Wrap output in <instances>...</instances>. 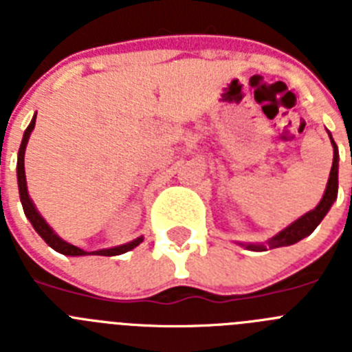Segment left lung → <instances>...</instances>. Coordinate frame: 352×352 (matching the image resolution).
Wrapping results in <instances>:
<instances>
[{
  "instance_id": "obj_1",
  "label": "left lung",
  "mask_w": 352,
  "mask_h": 352,
  "mask_svg": "<svg viewBox=\"0 0 352 352\" xmlns=\"http://www.w3.org/2000/svg\"><path fill=\"white\" fill-rule=\"evenodd\" d=\"M329 139H331V146H333V164H331V170H329V179L328 185H326L324 195H322L321 203L317 204L312 211L305 213L303 217L292 222L291 226H287L285 229H282L276 236H273L272 239H268V247L270 248H278V247H289V245L298 243L300 239L307 238L314 232L321 220L324 219L326 213L329 211V208L333 206V203L337 201L338 195V148L335 144L331 133H329ZM248 250L254 252H264L266 250V245H245Z\"/></svg>"
}]
</instances>
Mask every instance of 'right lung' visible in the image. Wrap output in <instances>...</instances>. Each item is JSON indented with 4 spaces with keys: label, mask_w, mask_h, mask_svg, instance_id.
<instances>
[{
    "label": "right lung",
    "mask_w": 352,
    "mask_h": 352,
    "mask_svg": "<svg viewBox=\"0 0 352 352\" xmlns=\"http://www.w3.org/2000/svg\"><path fill=\"white\" fill-rule=\"evenodd\" d=\"M35 120H36V114L33 116L31 123L28 125V129L24 130V135H23V142H21V148H19V155H17V183H19V195H21V203H23V210L24 214L28 217V220L31 222L33 229L42 236V239L45 243L49 245L51 248H54L56 252H60L63 256H120V254H125V252L132 250V248L138 247L139 243H142V236L135 238L133 241H129L125 245H120V247H113V248H102V250H96V252H86L82 248L76 247V245L67 243L65 239H61L60 236L56 234L54 231L51 229L45 220L42 219V214L36 211L35 204L33 201L30 199V194H28V186H26V174H24V151H26V144L30 141V135L35 129Z\"/></svg>",
    "instance_id": "right-lung-1"
}]
</instances>
